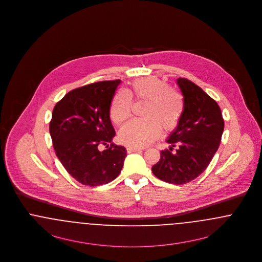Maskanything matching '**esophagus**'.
<instances>
[{"label": "esophagus", "mask_w": 262, "mask_h": 262, "mask_svg": "<svg viewBox=\"0 0 262 262\" xmlns=\"http://www.w3.org/2000/svg\"><path fill=\"white\" fill-rule=\"evenodd\" d=\"M141 148H135V147H126V152L127 153H133V152H137L140 151Z\"/></svg>", "instance_id": "34e87169"}]
</instances>
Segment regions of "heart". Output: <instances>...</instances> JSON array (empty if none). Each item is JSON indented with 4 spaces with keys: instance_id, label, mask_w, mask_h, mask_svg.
Returning a JSON list of instances; mask_svg holds the SVG:
<instances>
[{
    "instance_id": "heart-1",
    "label": "heart",
    "mask_w": 262,
    "mask_h": 262,
    "mask_svg": "<svg viewBox=\"0 0 262 262\" xmlns=\"http://www.w3.org/2000/svg\"><path fill=\"white\" fill-rule=\"evenodd\" d=\"M132 98L146 102L142 111L143 120L130 121L120 133V141L129 147L148 146L161 133L174 130L185 110L180 93L155 77L137 79L130 89L116 92L110 106V116L116 125H122L130 117Z\"/></svg>"
}]
</instances>
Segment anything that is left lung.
<instances>
[{"instance_id":"left-lung-1","label":"left lung","mask_w":262,"mask_h":262,"mask_svg":"<svg viewBox=\"0 0 262 262\" xmlns=\"http://www.w3.org/2000/svg\"><path fill=\"white\" fill-rule=\"evenodd\" d=\"M177 83L184 96L185 110L177 127L168 137L170 149L152 167L158 179L184 185L196 179L207 168L218 150L224 130V120L217 102L187 78ZM176 145L178 149L172 152Z\"/></svg>"}]
</instances>
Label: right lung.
<instances>
[{
	"label": "right lung",
	"mask_w": 262,
	"mask_h": 262,
	"mask_svg": "<svg viewBox=\"0 0 262 262\" xmlns=\"http://www.w3.org/2000/svg\"><path fill=\"white\" fill-rule=\"evenodd\" d=\"M120 79L99 81L67 93L52 113L50 135L56 155L75 180L98 187L115 180L124 166L126 149L112 142L116 133L110 106ZM101 144L107 149L100 151Z\"/></svg>",
	"instance_id": "add662e5"
}]
</instances>
